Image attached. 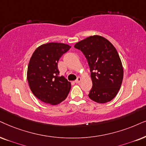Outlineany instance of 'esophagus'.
Instances as JSON below:
<instances>
[{"label": "esophagus", "mask_w": 146, "mask_h": 146, "mask_svg": "<svg viewBox=\"0 0 146 146\" xmlns=\"http://www.w3.org/2000/svg\"><path fill=\"white\" fill-rule=\"evenodd\" d=\"M81 81H82V79H81V77H78L77 78V79L76 80H75V83H76V84H79V83L81 82Z\"/></svg>", "instance_id": "esophagus-1"}]
</instances>
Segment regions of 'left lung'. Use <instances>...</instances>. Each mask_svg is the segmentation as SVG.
<instances>
[{"mask_svg": "<svg viewBox=\"0 0 146 146\" xmlns=\"http://www.w3.org/2000/svg\"><path fill=\"white\" fill-rule=\"evenodd\" d=\"M86 56L89 64L92 88L88 96L98 103L112 100L121 88L123 69L117 50L100 36H90L75 45Z\"/></svg>", "mask_w": 146, "mask_h": 146, "instance_id": "1", "label": "left lung"}]
</instances>
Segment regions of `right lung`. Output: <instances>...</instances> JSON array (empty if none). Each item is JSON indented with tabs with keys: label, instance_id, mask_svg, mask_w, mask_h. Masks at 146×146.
Instances as JSON below:
<instances>
[{
	"label": "right lung",
	"instance_id": "1",
	"mask_svg": "<svg viewBox=\"0 0 146 146\" xmlns=\"http://www.w3.org/2000/svg\"><path fill=\"white\" fill-rule=\"evenodd\" d=\"M70 48L65 44H45L36 48L31 57L27 73L29 88L44 103L56 105L69 94L71 83L60 77L58 62Z\"/></svg>",
	"mask_w": 146,
	"mask_h": 146
}]
</instances>
